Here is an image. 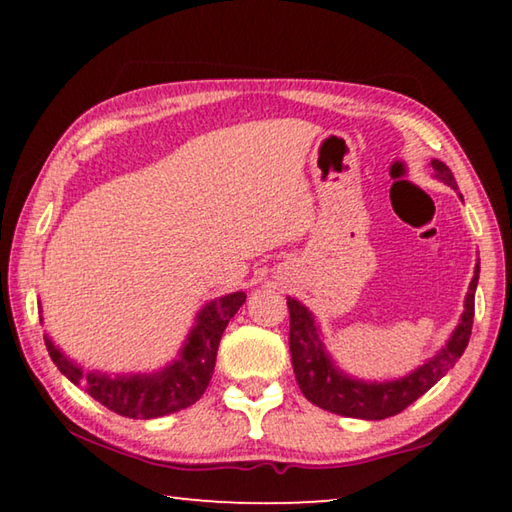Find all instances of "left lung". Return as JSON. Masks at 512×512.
<instances>
[{
  "instance_id": "1",
  "label": "left lung",
  "mask_w": 512,
  "mask_h": 512,
  "mask_svg": "<svg viewBox=\"0 0 512 512\" xmlns=\"http://www.w3.org/2000/svg\"><path fill=\"white\" fill-rule=\"evenodd\" d=\"M431 167L436 171L438 180H443L449 187L456 185L454 173L449 171L445 162L431 160ZM476 282H479V264L474 266V277L470 289H467L461 320H458L445 348L433 354L429 361H424L420 368H415L411 375L393 381L354 379L345 375L341 368H336L334 359L325 350L323 339H320V327L314 314L296 298H287L291 316L289 350L302 395L320 409L345 415V418L384 420L404 411L420 395L427 393L440 377H445L447 370L454 368V363L463 357L474 323Z\"/></svg>"
}]
</instances>
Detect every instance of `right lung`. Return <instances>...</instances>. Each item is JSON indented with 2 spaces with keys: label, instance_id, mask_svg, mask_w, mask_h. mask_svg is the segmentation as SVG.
Returning <instances> with one entry per match:
<instances>
[{
  "label": "right lung",
  "instance_id": "obj_1",
  "mask_svg": "<svg viewBox=\"0 0 512 512\" xmlns=\"http://www.w3.org/2000/svg\"><path fill=\"white\" fill-rule=\"evenodd\" d=\"M246 302L244 291L228 293L214 298L198 311L192 332L167 368L158 372H137V375H108L99 370H83L79 363L65 357L54 341L45 334V345L51 361L58 370L76 386H83L85 393L94 397L106 409L124 418L151 420L160 415L187 409L201 400L207 384H210L216 350L230 318L237 314ZM42 323V318H40Z\"/></svg>",
  "mask_w": 512,
  "mask_h": 512
}]
</instances>
